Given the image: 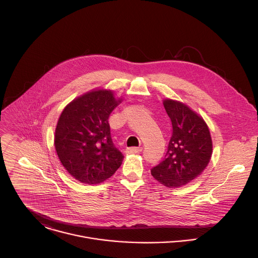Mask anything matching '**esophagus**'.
Returning <instances> with one entry per match:
<instances>
[{
    "mask_svg": "<svg viewBox=\"0 0 258 258\" xmlns=\"http://www.w3.org/2000/svg\"><path fill=\"white\" fill-rule=\"evenodd\" d=\"M142 150H143L142 147H130V148H126V152L128 154L140 153V152H142Z\"/></svg>",
    "mask_w": 258,
    "mask_h": 258,
    "instance_id": "1",
    "label": "esophagus"
}]
</instances>
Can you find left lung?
Segmentation results:
<instances>
[{
	"instance_id": "8db88e82",
	"label": "left lung",
	"mask_w": 258,
	"mask_h": 258,
	"mask_svg": "<svg viewBox=\"0 0 258 258\" xmlns=\"http://www.w3.org/2000/svg\"><path fill=\"white\" fill-rule=\"evenodd\" d=\"M172 135L164 159L151 168V174L163 186L177 188L192 181L208 165L212 140L204 119L181 102L165 99Z\"/></svg>"
}]
</instances>
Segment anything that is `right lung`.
Listing matches in <instances>:
<instances>
[{
    "label": "right lung",
    "instance_id": "obj_1",
    "mask_svg": "<svg viewBox=\"0 0 258 258\" xmlns=\"http://www.w3.org/2000/svg\"><path fill=\"white\" fill-rule=\"evenodd\" d=\"M121 101L113 91L100 89L76 98L63 109L55 131V149L62 165L79 181L102 182L121 165L123 155L115 148L108 123Z\"/></svg>",
    "mask_w": 258,
    "mask_h": 258
}]
</instances>
